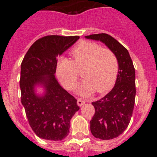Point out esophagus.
<instances>
[{
    "instance_id": "obj_1",
    "label": "esophagus",
    "mask_w": 157,
    "mask_h": 157,
    "mask_svg": "<svg viewBox=\"0 0 157 157\" xmlns=\"http://www.w3.org/2000/svg\"><path fill=\"white\" fill-rule=\"evenodd\" d=\"M85 103H86L85 100L82 99V98H78L77 104H78V106H82V105H84Z\"/></svg>"
}]
</instances>
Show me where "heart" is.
Returning <instances> with one entry per match:
<instances>
[{"instance_id": "1", "label": "heart", "mask_w": 157, "mask_h": 157, "mask_svg": "<svg viewBox=\"0 0 157 157\" xmlns=\"http://www.w3.org/2000/svg\"><path fill=\"white\" fill-rule=\"evenodd\" d=\"M73 60L59 58L56 75L68 90L75 87L79 72L83 69L85 79L78 86V93L88 96L95 92L104 94L114 86L119 63L116 55L108 48L91 41H83L71 52Z\"/></svg>"}]
</instances>
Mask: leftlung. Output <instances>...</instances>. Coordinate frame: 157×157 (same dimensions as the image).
<instances>
[{"label": "left lung", "instance_id": "left-lung-1", "mask_svg": "<svg viewBox=\"0 0 157 157\" xmlns=\"http://www.w3.org/2000/svg\"><path fill=\"white\" fill-rule=\"evenodd\" d=\"M86 38L103 42L116 55L119 71L115 86L98 101L92 102L95 113L90 121L93 135L110 140L123 134L128 127L135 101V70L127 48L107 34L86 36Z\"/></svg>", "mask_w": 157, "mask_h": 157}]
</instances>
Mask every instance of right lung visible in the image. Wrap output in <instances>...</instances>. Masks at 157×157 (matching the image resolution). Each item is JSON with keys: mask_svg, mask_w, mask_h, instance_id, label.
I'll return each instance as SVG.
<instances>
[{"mask_svg": "<svg viewBox=\"0 0 157 157\" xmlns=\"http://www.w3.org/2000/svg\"><path fill=\"white\" fill-rule=\"evenodd\" d=\"M78 36L48 35L30 46L21 63L19 86L21 102L29 124L40 138L61 141L67 136L70 120L79 110L77 100L55 78L58 56L70 48ZM45 92L37 95L35 87Z\"/></svg>", "mask_w": 157, "mask_h": 157, "instance_id": "right-lung-1", "label": "right lung"}]
</instances>
